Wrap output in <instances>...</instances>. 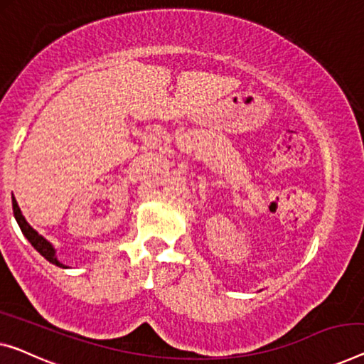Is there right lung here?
<instances>
[{"label":"right lung","mask_w":364,"mask_h":364,"mask_svg":"<svg viewBox=\"0 0 364 364\" xmlns=\"http://www.w3.org/2000/svg\"><path fill=\"white\" fill-rule=\"evenodd\" d=\"M13 213H14V217L16 220H18V224L21 227V230H23V234L26 235L27 240H29L32 243V247L36 248L37 252H39L43 258L47 259V262H50L53 264H57V267H63V264L58 262L57 257H55V250H53V247L48 243L46 238H43L42 235L37 234V232L32 229V227L27 224V220L24 219L23 213H21L19 205L18 203H16V199H13ZM65 268V267H63Z\"/></svg>","instance_id":"add662e5"}]
</instances>
